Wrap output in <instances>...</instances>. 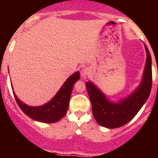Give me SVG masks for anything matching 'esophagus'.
<instances>
[{
    "mask_svg": "<svg viewBox=\"0 0 158 158\" xmlns=\"http://www.w3.org/2000/svg\"><path fill=\"white\" fill-rule=\"evenodd\" d=\"M80 74H81V76L83 78H86L89 74V69L88 68H83V69L80 70Z\"/></svg>",
    "mask_w": 158,
    "mask_h": 158,
    "instance_id": "1",
    "label": "esophagus"
}]
</instances>
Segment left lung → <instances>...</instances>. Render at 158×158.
Here are the masks:
<instances>
[{
    "label": "left lung",
    "instance_id": "1",
    "mask_svg": "<svg viewBox=\"0 0 158 158\" xmlns=\"http://www.w3.org/2000/svg\"><path fill=\"white\" fill-rule=\"evenodd\" d=\"M145 49L147 59L142 82L132 94L120 101H110L91 81L86 82L93 115L98 124L102 126L114 129L126 125L135 117L148 98L152 89V58L146 45Z\"/></svg>",
    "mask_w": 158,
    "mask_h": 158
}]
</instances>
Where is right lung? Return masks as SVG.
<instances>
[{
	"instance_id": "add662e5",
	"label": "right lung",
	"mask_w": 158,
	"mask_h": 158,
	"mask_svg": "<svg viewBox=\"0 0 158 158\" xmlns=\"http://www.w3.org/2000/svg\"><path fill=\"white\" fill-rule=\"evenodd\" d=\"M80 78L79 72L77 71L69 76L62 85L57 94L48 103L39 106H30L24 104L17 98L14 93L15 100L23 112L34 120L43 123H55L59 121L65 115L69 107L74 83Z\"/></svg>"
}]
</instances>
